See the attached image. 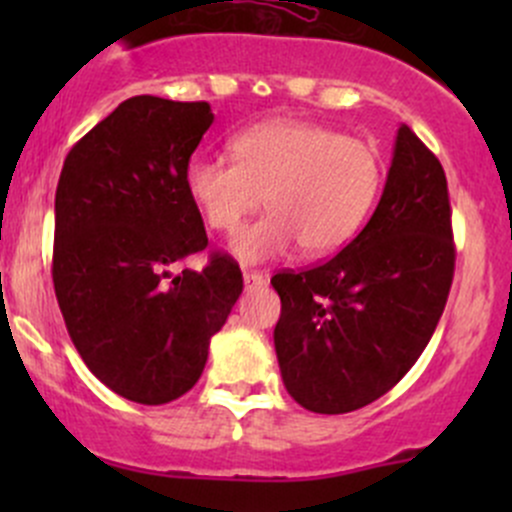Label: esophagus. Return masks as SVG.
Returning <instances> with one entry per match:
<instances>
[{
	"mask_svg": "<svg viewBox=\"0 0 512 512\" xmlns=\"http://www.w3.org/2000/svg\"><path fill=\"white\" fill-rule=\"evenodd\" d=\"M242 282H245V289H260L265 287V275L262 272H245L242 275Z\"/></svg>",
	"mask_w": 512,
	"mask_h": 512,
	"instance_id": "obj_1",
	"label": "esophagus"
}]
</instances>
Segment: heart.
Instances as JSON below:
<instances>
[{"label": "heart", "instance_id": "b5f03b06", "mask_svg": "<svg viewBox=\"0 0 512 512\" xmlns=\"http://www.w3.org/2000/svg\"><path fill=\"white\" fill-rule=\"evenodd\" d=\"M232 163L193 158L183 185L190 203L218 232H232L265 198L270 213L242 227L230 252L245 265L342 250L361 230L381 193L384 165L371 143L319 123L272 118L237 133Z\"/></svg>", "mask_w": 512, "mask_h": 512}]
</instances>
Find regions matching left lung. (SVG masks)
<instances>
[{
  "mask_svg": "<svg viewBox=\"0 0 512 512\" xmlns=\"http://www.w3.org/2000/svg\"><path fill=\"white\" fill-rule=\"evenodd\" d=\"M451 203L438 158L401 123L379 205L339 255L280 272L275 352L282 381L314 414L371 404L426 349L453 282Z\"/></svg>",
  "mask_w": 512,
  "mask_h": 512,
  "instance_id": "obj_1",
  "label": "left lung"
}]
</instances>
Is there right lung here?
I'll return each mask as SVG.
<instances>
[{"mask_svg":"<svg viewBox=\"0 0 512 512\" xmlns=\"http://www.w3.org/2000/svg\"><path fill=\"white\" fill-rule=\"evenodd\" d=\"M213 118L205 101L133 96L61 168L56 299L91 374L136 404H168L193 389L242 292L227 255L200 272H173L208 247L183 173Z\"/></svg>","mask_w":512,"mask_h":512,"instance_id":"add662e5","label":"right lung"}]
</instances>
